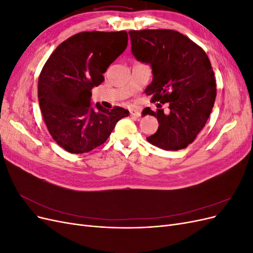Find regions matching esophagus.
<instances>
[{
	"mask_svg": "<svg viewBox=\"0 0 253 253\" xmlns=\"http://www.w3.org/2000/svg\"><path fill=\"white\" fill-rule=\"evenodd\" d=\"M129 114H131V116L139 117L141 115V110L138 108H132V109H129Z\"/></svg>",
	"mask_w": 253,
	"mask_h": 253,
	"instance_id": "obj_1",
	"label": "esophagus"
}]
</instances>
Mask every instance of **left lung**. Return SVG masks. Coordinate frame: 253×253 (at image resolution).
Listing matches in <instances>:
<instances>
[{"label": "left lung", "instance_id": "obj_1", "mask_svg": "<svg viewBox=\"0 0 253 253\" xmlns=\"http://www.w3.org/2000/svg\"><path fill=\"white\" fill-rule=\"evenodd\" d=\"M133 56L152 68L153 80L144 93L152 101L169 103L164 110L142 111L158 120L155 134L147 137L153 145L177 151L192 143L208 120L216 97V84L210 60L188 37L171 29L128 32Z\"/></svg>", "mask_w": 253, "mask_h": 253}]
</instances>
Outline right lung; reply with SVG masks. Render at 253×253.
<instances>
[{"mask_svg":"<svg viewBox=\"0 0 253 253\" xmlns=\"http://www.w3.org/2000/svg\"><path fill=\"white\" fill-rule=\"evenodd\" d=\"M127 34L83 32L61 43L44 64L38 98L48 132L61 148L87 153L109 138L117 122L128 116L119 106H91V89L126 48Z\"/></svg>","mask_w":253,"mask_h":253,"instance_id":"1","label":"right lung"}]
</instances>
